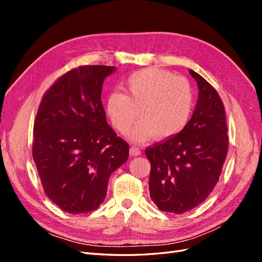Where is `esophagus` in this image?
Listing matches in <instances>:
<instances>
[{
    "label": "esophagus",
    "instance_id": "1",
    "mask_svg": "<svg viewBox=\"0 0 262 262\" xmlns=\"http://www.w3.org/2000/svg\"><path fill=\"white\" fill-rule=\"evenodd\" d=\"M130 154H131L132 156H139V155L141 154V150H140V148L137 147V146H131V147H130Z\"/></svg>",
    "mask_w": 262,
    "mask_h": 262
}]
</instances>
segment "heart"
I'll return each instance as SVG.
<instances>
[{"instance_id":"obj_1","label":"heart","mask_w":262,"mask_h":262,"mask_svg":"<svg viewBox=\"0 0 262 262\" xmlns=\"http://www.w3.org/2000/svg\"><path fill=\"white\" fill-rule=\"evenodd\" d=\"M123 93L114 92L106 101V113L115 128L131 132L134 142L175 137L187 124L193 107V92L185 78L157 68L139 70L126 77Z\"/></svg>"}]
</instances>
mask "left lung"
<instances>
[{"label": "left lung", "mask_w": 262, "mask_h": 262, "mask_svg": "<svg viewBox=\"0 0 262 262\" xmlns=\"http://www.w3.org/2000/svg\"><path fill=\"white\" fill-rule=\"evenodd\" d=\"M199 95L177 136L145 149L149 195L161 211L181 214L202 203L217 184L228 149L225 110L217 92L189 70Z\"/></svg>", "instance_id": "left-lung-1"}]
</instances>
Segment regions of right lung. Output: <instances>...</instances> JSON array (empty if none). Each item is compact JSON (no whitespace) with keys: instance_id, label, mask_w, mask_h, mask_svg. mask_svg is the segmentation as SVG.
I'll return each mask as SVG.
<instances>
[{"instance_id":"1","label":"right lung","mask_w":262,"mask_h":262,"mask_svg":"<svg viewBox=\"0 0 262 262\" xmlns=\"http://www.w3.org/2000/svg\"><path fill=\"white\" fill-rule=\"evenodd\" d=\"M116 67L85 66L45 94L34 125L33 157L47 196L64 212L89 213L104 202L109 177L129 145L106 121L102 84Z\"/></svg>"}]
</instances>
